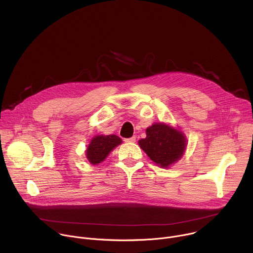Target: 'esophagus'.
I'll return each mask as SVG.
<instances>
[{
  "mask_svg": "<svg viewBox=\"0 0 253 253\" xmlns=\"http://www.w3.org/2000/svg\"><path fill=\"white\" fill-rule=\"evenodd\" d=\"M124 141L126 143H134L136 141V137H131V138H126L124 139Z\"/></svg>",
  "mask_w": 253,
  "mask_h": 253,
  "instance_id": "34e87169",
  "label": "esophagus"
}]
</instances>
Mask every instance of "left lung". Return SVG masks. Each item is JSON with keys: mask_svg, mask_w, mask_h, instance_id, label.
<instances>
[{"mask_svg": "<svg viewBox=\"0 0 253 253\" xmlns=\"http://www.w3.org/2000/svg\"><path fill=\"white\" fill-rule=\"evenodd\" d=\"M138 143L148 157L162 168H168L181 159L187 146L184 133L163 122L148 127L146 138Z\"/></svg>", "mask_w": 253, "mask_h": 253, "instance_id": "obj_1", "label": "left lung"}]
</instances>
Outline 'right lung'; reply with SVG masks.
<instances>
[{"label":"right lung","instance_id":"obj_1","mask_svg":"<svg viewBox=\"0 0 253 253\" xmlns=\"http://www.w3.org/2000/svg\"><path fill=\"white\" fill-rule=\"evenodd\" d=\"M122 143L117 135H96L93 137L85 151L88 161L93 165L103 162L110 152Z\"/></svg>","mask_w":253,"mask_h":253}]
</instances>
